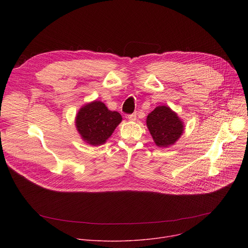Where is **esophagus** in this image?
<instances>
[{"instance_id": "esophagus-1", "label": "esophagus", "mask_w": 248, "mask_h": 248, "mask_svg": "<svg viewBox=\"0 0 248 248\" xmlns=\"http://www.w3.org/2000/svg\"><path fill=\"white\" fill-rule=\"evenodd\" d=\"M127 119H128V121H131V122H135V121L137 120V113L128 114V115H127Z\"/></svg>"}]
</instances>
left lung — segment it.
Here are the masks:
<instances>
[{"label":"left lung","instance_id":"obj_1","mask_svg":"<svg viewBox=\"0 0 248 248\" xmlns=\"http://www.w3.org/2000/svg\"><path fill=\"white\" fill-rule=\"evenodd\" d=\"M147 126L158 147L174 145L184 132V124L169 107L155 108L147 117Z\"/></svg>","mask_w":248,"mask_h":248}]
</instances>
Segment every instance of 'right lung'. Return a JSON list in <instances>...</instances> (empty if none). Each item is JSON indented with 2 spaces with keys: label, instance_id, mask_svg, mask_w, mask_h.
I'll list each match as a JSON object with an SVG mask.
<instances>
[{
  "label": "right lung",
  "instance_id": "obj_1",
  "mask_svg": "<svg viewBox=\"0 0 248 248\" xmlns=\"http://www.w3.org/2000/svg\"><path fill=\"white\" fill-rule=\"evenodd\" d=\"M122 120L119 112L111 111L103 102L94 100L85 104L77 112L75 125L87 144L100 146L112 135Z\"/></svg>",
  "mask_w": 248,
  "mask_h": 248
}]
</instances>
